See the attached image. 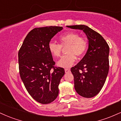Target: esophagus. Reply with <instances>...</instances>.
I'll return each instance as SVG.
<instances>
[{
    "label": "esophagus",
    "instance_id": "1",
    "mask_svg": "<svg viewBox=\"0 0 121 121\" xmlns=\"http://www.w3.org/2000/svg\"><path fill=\"white\" fill-rule=\"evenodd\" d=\"M70 72V69H65V72L66 73H69V72Z\"/></svg>",
    "mask_w": 121,
    "mask_h": 121
}]
</instances>
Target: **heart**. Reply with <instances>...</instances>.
<instances>
[{"mask_svg":"<svg viewBox=\"0 0 121 121\" xmlns=\"http://www.w3.org/2000/svg\"><path fill=\"white\" fill-rule=\"evenodd\" d=\"M60 44L51 41L48 44V49L54 57L60 56L62 47H66L67 55L63 56L57 62L60 67L68 68L74 64L76 57H81L86 52L87 47V40L84 37L80 36V35L74 32L66 33L59 37Z\"/></svg>","mask_w":121,"mask_h":121,"instance_id":"1","label":"heart"}]
</instances>
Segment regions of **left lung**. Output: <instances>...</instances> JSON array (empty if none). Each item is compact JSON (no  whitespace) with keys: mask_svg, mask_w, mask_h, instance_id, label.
I'll list each match as a JSON object with an SVG mask.
<instances>
[{"mask_svg":"<svg viewBox=\"0 0 121 121\" xmlns=\"http://www.w3.org/2000/svg\"><path fill=\"white\" fill-rule=\"evenodd\" d=\"M82 30L89 40L88 49L84 57L71 68L74 89L85 98L96 95L103 87L109 69V47L103 37L85 25L66 26Z\"/></svg>","mask_w":121,"mask_h":121,"instance_id":"1","label":"left lung"}]
</instances>
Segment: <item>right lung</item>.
Here are the masks:
<instances>
[{
  "mask_svg": "<svg viewBox=\"0 0 121 121\" xmlns=\"http://www.w3.org/2000/svg\"><path fill=\"white\" fill-rule=\"evenodd\" d=\"M62 29L57 26L33 29L18 53L21 79L30 96L40 104L51 103L59 95V85L65 70L55 67L48 44Z\"/></svg>",
  "mask_w": 121,
  "mask_h": 121,
  "instance_id": "1",
  "label": "right lung"
}]
</instances>
